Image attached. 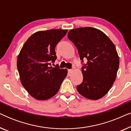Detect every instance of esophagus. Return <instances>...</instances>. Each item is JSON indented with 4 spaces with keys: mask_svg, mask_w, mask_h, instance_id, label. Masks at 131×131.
Masks as SVG:
<instances>
[{
    "mask_svg": "<svg viewBox=\"0 0 131 131\" xmlns=\"http://www.w3.org/2000/svg\"><path fill=\"white\" fill-rule=\"evenodd\" d=\"M73 70L72 69H70V70H68V72H69V74H71V73L73 72Z\"/></svg>",
    "mask_w": 131,
    "mask_h": 131,
    "instance_id": "esophagus-1",
    "label": "esophagus"
}]
</instances>
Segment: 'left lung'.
<instances>
[{
	"mask_svg": "<svg viewBox=\"0 0 131 131\" xmlns=\"http://www.w3.org/2000/svg\"><path fill=\"white\" fill-rule=\"evenodd\" d=\"M67 37L78 49L80 60H88L82 70L83 82L77 90L87 99H100L107 94L117 76L119 57L115 46L104 33L90 27L70 30Z\"/></svg>",
	"mask_w": 131,
	"mask_h": 131,
	"instance_id": "8db88e82",
	"label": "left lung"
}]
</instances>
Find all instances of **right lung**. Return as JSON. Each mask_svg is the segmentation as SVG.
<instances>
[{
  "instance_id": "right-lung-1",
  "label": "right lung",
  "mask_w": 131,
  "mask_h": 131,
  "mask_svg": "<svg viewBox=\"0 0 131 131\" xmlns=\"http://www.w3.org/2000/svg\"><path fill=\"white\" fill-rule=\"evenodd\" d=\"M67 30L52 29L33 33L18 55L17 66L21 83L35 99L43 101L53 97L67 75V69L49 67L57 56L55 46Z\"/></svg>"
}]
</instances>
